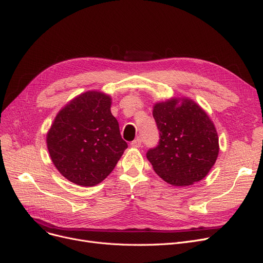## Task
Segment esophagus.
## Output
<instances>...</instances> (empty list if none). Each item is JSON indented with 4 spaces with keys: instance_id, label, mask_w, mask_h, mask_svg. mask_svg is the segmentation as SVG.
I'll list each match as a JSON object with an SVG mask.
<instances>
[{
    "instance_id": "esophagus-1",
    "label": "esophagus",
    "mask_w": 263,
    "mask_h": 263,
    "mask_svg": "<svg viewBox=\"0 0 263 263\" xmlns=\"http://www.w3.org/2000/svg\"><path fill=\"white\" fill-rule=\"evenodd\" d=\"M131 146L134 147V148H139L142 146V141L140 138H138L137 140H134L132 143H131Z\"/></svg>"
}]
</instances>
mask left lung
I'll return each mask as SVG.
<instances>
[{
	"instance_id": "left-lung-1",
	"label": "left lung",
	"mask_w": 263,
	"mask_h": 263,
	"mask_svg": "<svg viewBox=\"0 0 263 263\" xmlns=\"http://www.w3.org/2000/svg\"><path fill=\"white\" fill-rule=\"evenodd\" d=\"M153 117L159 130L156 147L146 157L154 171L174 186H187L205 178L219 154L215 124L190 99L155 104Z\"/></svg>"
}]
</instances>
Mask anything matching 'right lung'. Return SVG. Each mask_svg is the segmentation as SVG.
Instances as JSON below:
<instances>
[{
  "instance_id": "1",
  "label": "right lung",
  "mask_w": 263,
  "mask_h": 263,
  "mask_svg": "<svg viewBox=\"0 0 263 263\" xmlns=\"http://www.w3.org/2000/svg\"><path fill=\"white\" fill-rule=\"evenodd\" d=\"M110 106V96L102 92L80 94L57 114L46 135L54 166L77 185L101 183L128 147Z\"/></svg>"
}]
</instances>
